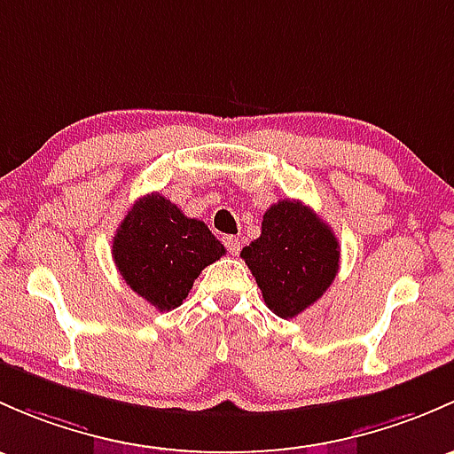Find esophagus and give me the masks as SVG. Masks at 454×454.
I'll return each mask as SVG.
<instances>
[{
  "mask_svg": "<svg viewBox=\"0 0 454 454\" xmlns=\"http://www.w3.org/2000/svg\"><path fill=\"white\" fill-rule=\"evenodd\" d=\"M223 242H225L229 254L238 255V251H240V240H238L236 236H225V238H223Z\"/></svg>",
  "mask_w": 454,
  "mask_h": 454,
  "instance_id": "obj_1",
  "label": "esophagus"
}]
</instances>
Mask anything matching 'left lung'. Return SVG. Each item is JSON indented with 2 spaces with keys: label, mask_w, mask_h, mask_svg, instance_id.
<instances>
[{
  "label": "left lung",
  "mask_w": 454,
  "mask_h": 454,
  "mask_svg": "<svg viewBox=\"0 0 454 454\" xmlns=\"http://www.w3.org/2000/svg\"><path fill=\"white\" fill-rule=\"evenodd\" d=\"M240 258L254 273L264 303L282 319H293L317 301L339 273V240L301 200L270 205L262 233Z\"/></svg>",
  "instance_id": "obj_1"
}]
</instances>
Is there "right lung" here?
<instances>
[{
  "label": "right lung",
  "mask_w": 454,
  "mask_h": 454,
  "mask_svg": "<svg viewBox=\"0 0 454 454\" xmlns=\"http://www.w3.org/2000/svg\"><path fill=\"white\" fill-rule=\"evenodd\" d=\"M111 254L124 282L163 312L184 303L200 270L221 260L225 247L203 221L153 192L129 209Z\"/></svg>",
  "instance_id": "1"
}]
</instances>
